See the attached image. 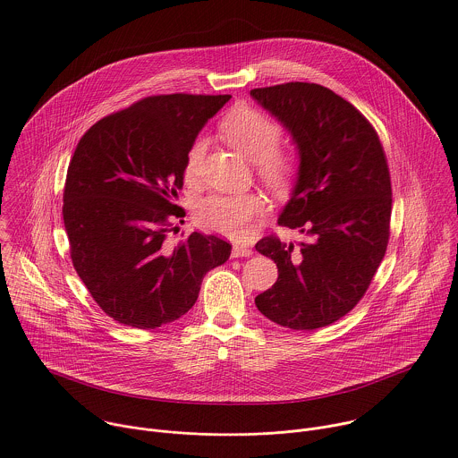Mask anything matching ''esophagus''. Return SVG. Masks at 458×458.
I'll use <instances>...</instances> for the list:
<instances>
[{
	"instance_id": "esophagus-1",
	"label": "esophagus",
	"mask_w": 458,
	"mask_h": 458,
	"mask_svg": "<svg viewBox=\"0 0 458 458\" xmlns=\"http://www.w3.org/2000/svg\"><path fill=\"white\" fill-rule=\"evenodd\" d=\"M253 255V250L248 248V246H239L235 244L233 250H232V257L233 259H239V257H251Z\"/></svg>"
}]
</instances>
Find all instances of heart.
<instances>
[{"label":"heart","instance_id":"b5f03b06","mask_svg":"<svg viewBox=\"0 0 458 458\" xmlns=\"http://www.w3.org/2000/svg\"><path fill=\"white\" fill-rule=\"evenodd\" d=\"M223 137L253 160L259 178L273 191H289L301 171L296 151L280 148L282 128L264 112L253 106H237L219 123ZM205 157V140L196 139L185 157V178L196 180ZM264 210L257 192L223 194L216 192L199 199L194 207V221L199 228L226 237H242L248 226Z\"/></svg>","mask_w":458,"mask_h":458}]
</instances>
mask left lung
Returning a JSON list of instances; mask_svg holds the SVG:
<instances>
[{"label": "left lung", "mask_w": 458, "mask_h": 458, "mask_svg": "<svg viewBox=\"0 0 458 458\" xmlns=\"http://www.w3.org/2000/svg\"><path fill=\"white\" fill-rule=\"evenodd\" d=\"M251 96L293 133L301 171L278 225L307 241L278 235L257 242L273 259L276 284L255 298L273 323L293 330L328 327L357 307L386 257L393 191L375 126L350 101L309 81L259 87Z\"/></svg>", "instance_id": "obj_1"}]
</instances>
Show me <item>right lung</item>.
Listing matches in <instances>:
<instances>
[{"instance_id":"right-lung-1","label":"right lung","mask_w":458,"mask_h":458,"mask_svg":"<svg viewBox=\"0 0 458 458\" xmlns=\"http://www.w3.org/2000/svg\"><path fill=\"white\" fill-rule=\"evenodd\" d=\"M230 94H157L92 124L67 167L62 216L72 266L114 321L153 330L192 309L207 271L232 244L192 232L167 235L185 210V157Z\"/></svg>"}]
</instances>
